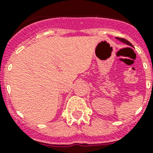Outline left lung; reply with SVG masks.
<instances>
[{
  "mask_svg": "<svg viewBox=\"0 0 153 153\" xmlns=\"http://www.w3.org/2000/svg\"><path fill=\"white\" fill-rule=\"evenodd\" d=\"M117 40H120V41H121V42H123V43H125V44H127V45H129V46H130V47H133V46H132V44H131L130 42H129L127 40H126V39L120 38V37H117Z\"/></svg>",
  "mask_w": 153,
  "mask_h": 153,
  "instance_id": "obj_1",
  "label": "left lung"
}]
</instances>
